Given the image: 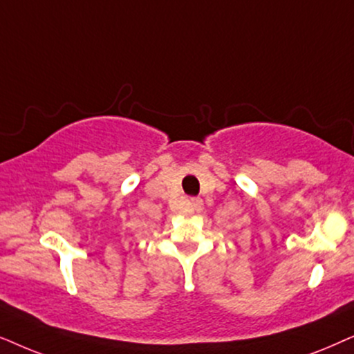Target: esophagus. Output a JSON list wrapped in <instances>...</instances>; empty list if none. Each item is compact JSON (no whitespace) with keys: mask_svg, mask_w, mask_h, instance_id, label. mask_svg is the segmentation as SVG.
Instances as JSON below:
<instances>
[{"mask_svg":"<svg viewBox=\"0 0 354 354\" xmlns=\"http://www.w3.org/2000/svg\"><path fill=\"white\" fill-rule=\"evenodd\" d=\"M202 199L201 197H192L191 199V207H192V210H202Z\"/></svg>","mask_w":354,"mask_h":354,"instance_id":"esophagus-1","label":"esophagus"}]
</instances>
